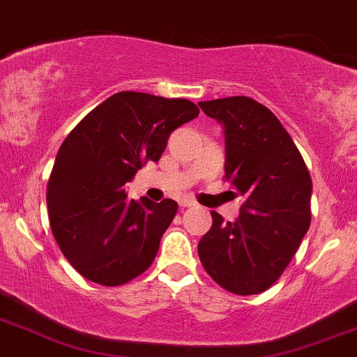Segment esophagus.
Segmentation results:
<instances>
[{
	"mask_svg": "<svg viewBox=\"0 0 357 357\" xmlns=\"http://www.w3.org/2000/svg\"><path fill=\"white\" fill-rule=\"evenodd\" d=\"M197 205V202H195V199H191V198H181L179 199V206H181V208H190V206H195Z\"/></svg>",
	"mask_w": 357,
	"mask_h": 357,
	"instance_id": "obj_1",
	"label": "esophagus"
}]
</instances>
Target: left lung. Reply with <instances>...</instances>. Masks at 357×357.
Wrapping results in <instances>:
<instances>
[{"instance_id": "left-lung-1", "label": "left lung", "mask_w": 357, "mask_h": 357, "mask_svg": "<svg viewBox=\"0 0 357 357\" xmlns=\"http://www.w3.org/2000/svg\"><path fill=\"white\" fill-rule=\"evenodd\" d=\"M198 105L222 125L225 179L244 199L236 222L211 211L199 261L227 291L257 295L281 276L310 227L312 178L291 137L264 105L248 96Z\"/></svg>"}]
</instances>
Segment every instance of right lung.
<instances>
[{
    "label": "right lung",
    "mask_w": 357,
    "mask_h": 357,
    "mask_svg": "<svg viewBox=\"0 0 357 357\" xmlns=\"http://www.w3.org/2000/svg\"><path fill=\"white\" fill-rule=\"evenodd\" d=\"M190 100L120 91L66 137L47 185L54 238L86 280L119 287L154 261L178 203L128 199L125 185L158 162L178 127L197 119Z\"/></svg>",
    "instance_id": "right-lung-1"
}]
</instances>
